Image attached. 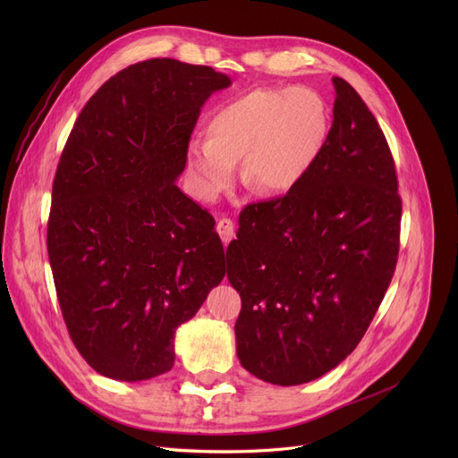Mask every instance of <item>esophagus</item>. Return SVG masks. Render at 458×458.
I'll return each instance as SVG.
<instances>
[{
  "label": "esophagus",
  "mask_w": 458,
  "mask_h": 458,
  "mask_svg": "<svg viewBox=\"0 0 458 458\" xmlns=\"http://www.w3.org/2000/svg\"><path fill=\"white\" fill-rule=\"evenodd\" d=\"M216 233L221 235L223 243L228 245L233 237V223L230 219H221L219 223H216Z\"/></svg>",
  "instance_id": "1"
}]
</instances>
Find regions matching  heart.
I'll return each mask as SVG.
<instances>
[{"label":"heart","instance_id":"obj_1","mask_svg":"<svg viewBox=\"0 0 458 458\" xmlns=\"http://www.w3.org/2000/svg\"><path fill=\"white\" fill-rule=\"evenodd\" d=\"M321 96L297 87H258L221 104L208 118V139H191L187 173L197 195L215 200L242 178L259 195L299 187L328 135Z\"/></svg>","mask_w":458,"mask_h":458}]
</instances>
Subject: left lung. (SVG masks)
<instances>
[{
  "label": "left lung",
  "mask_w": 458,
  "mask_h": 458,
  "mask_svg": "<svg viewBox=\"0 0 458 458\" xmlns=\"http://www.w3.org/2000/svg\"><path fill=\"white\" fill-rule=\"evenodd\" d=\"M310 174L282 199L247 206L228 245L242 295L235 347L254 377L297 386L334 369L364 338L392 282L401 197L390 147L342 78Z\"/></svg>",
  "instance_id": "1"
}]
</instances>
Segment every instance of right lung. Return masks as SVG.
I'll return each mask as SVG.
<instances>
[{"instance_id":"1","label":"right lung","mask_w":458,"mask_h":458,"mask_svg":"<svg viewBox=\"0 0 458 458\" xmlns=\"http://www.w3.org/2000/svg\"><path fill=\"white\" fill-rule=\"evenodd\" d=\"M230 85L211 66L142 61L96 90L68 135L47 256L70 338L96 373H166L176 328L226 275L215 219L176 180L204 102Z\"/></svg>"}]
</instances>
